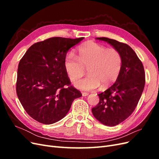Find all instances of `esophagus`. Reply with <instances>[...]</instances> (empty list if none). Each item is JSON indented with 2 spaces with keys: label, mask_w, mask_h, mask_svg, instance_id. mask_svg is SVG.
Wrapping results in <instances>:
<instances>
[{
  "label": "esophagus",
  "mask_w": 159,
  "mask_h": 159,
  "mask_svg": "<svg viewBox=\"0 0 159 159\" xmlns=\"http://www.w3.org/2000/svg\"><path fill=\"white\" fill-rule=\"evenodd\" d=\"M81 93H82V96H84V97H85V96H87V95H89V93H87V92H82Z\"/></svg>",
  "instance_id": "34e87169"
}]
</instances>
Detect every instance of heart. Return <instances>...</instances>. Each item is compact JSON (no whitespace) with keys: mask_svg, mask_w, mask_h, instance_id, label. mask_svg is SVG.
Masks as SVG:
<instances>
[{"mask_svg":"<svg viewBox=\"0 0 159 159\" xmlns=\"http://www.w3.org/2000/svg\"><path fill=\"white\" fill-rule=\"evenodd\" d=\"M64 65L72 81L80 78L88 69L89 75L75 81L74 85L81 90L91 91L101 85L106 88L116 81L121 70L122 57L116 49L88 42L79 47L77 57L68 53Z\"/></svg>","mask_w":159,"mask_h":159,"instance_id":"1","label":"heart"}]
</instances>
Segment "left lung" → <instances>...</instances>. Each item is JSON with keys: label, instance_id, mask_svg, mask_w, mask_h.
<instances>
[{"label": "left lung", "instance_id": "obj_1", "mask_svg": "<svg viewBox=\"0 0 159 159\" xmlns=\"http://www.w3.org/2000/svg\"><path fill=\"white\" fill-rule=\"evenodd\" d=\"M111 45L121 54L122 67L116 81L98 94L99 103L92 108L94 117L105 125L115 126L131 115L140 99L145 84L141 61L127 44L108 38H96Z\"/></svg>", "mask_w": 159, "mask_h": 159}]
</instances>
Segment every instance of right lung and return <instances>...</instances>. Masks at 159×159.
<instances>
[{
	"label": "right lung",
	"mask_w": 159,
	"mask_h": 159,
	"mask_svg": "<svg viewBox=\"0 0 159 159\" xmlns=\"http://www.w3.org/2000/svg\"><path fill=\"white\" fill-rule=\"evenodd\" d=\"M83 39L53 37L36 42L20 60L16 93L26 112L38 122L60 121L82 95L71 85L64 62L68 50Z\"/></svg>",
	"instance_id": "add662e5"
}]
</instances>
